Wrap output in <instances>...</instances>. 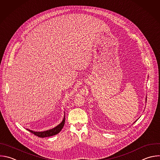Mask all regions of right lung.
Listing matches in <instances>:
<instances>
[{
    "label": "right lung",
    "mask_w": 160,
    "mask_h": 160,
    "mask_svg": "<svg viewBox=\"0 0 160 160\" xmlns=\"http://www.w3.org/2000/svg\"><path fill=\"white\" fill-rule=\"evenodd\" d=\"M65 116L64 117L63 120L62 121V122L57 127H55V128H53L52 129L50 130H48L46 131H43V132H35L29 129H28L29 131H30L31 133L34 134V135H36V136H38L39 138H45V137H49V136H52L57 134L58 133H59L61 130L63 129L64 124H65Z\"/></svg>",
    "instance_id": "1"
}]
</instances>
